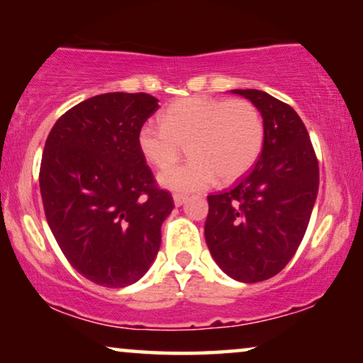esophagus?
<instances>
[{"instance_id":"34e87169","label":"esophagus","mask_w":363,"mask_h":363,"mask_svg":"<svg viewBox=\"0 0 363 363\" xmlns=\"http://www.w3.org/2000/svg\"><path fill=\"white\" fill-rule=\"evenodd\" d=\"M186 201H187V196H184V194H174V204H176L177 207L184 204Z\"/></svg>"}]
</instances>
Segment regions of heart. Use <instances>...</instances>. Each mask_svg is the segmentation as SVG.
<instances>
[{
    "mask_svg": "<svg viewBox=\"0 0 363 363\" xmlns=\"http://www.w3.org/2000/svg\"><path fill=\"white\" fill-rule=\"evenodd\" d=\"M265 143V123L260 109L249 99L191 96L171 103L161 123L143 124L138 147L157 169H167L187 145L191 162L159 176L166 189L196 192L211 187L220 177L234 182L255 166Z\"/></svg>",
    "mask_w": 363,
    "mask_h": 363,
    "instance_id": "obj_1",
    "label": "heart"
}]
</instances>
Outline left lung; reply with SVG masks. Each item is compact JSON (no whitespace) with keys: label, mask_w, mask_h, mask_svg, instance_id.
Masks as SVG:
<instances>
[{"label":"left lung","mask_w":363,"mask_h":363,"mask_svg":"<svg viewBox=\"0 0 363 363\" xmlns=\"http://www.w3.org/2000/svg\"><path fill=\"white\" fill-rule=\"evenodd\" d=\"M260 109L265 143L255 166L220 194L207 196L204 234L216 264L240 282L279 274L297 252L318 192V161L291 106L259 89H232Z\"/></svg>","instance_id":"8db88e82"}]
</instances>
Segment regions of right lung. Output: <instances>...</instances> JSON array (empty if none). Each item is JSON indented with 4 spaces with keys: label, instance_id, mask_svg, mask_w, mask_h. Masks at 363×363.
<instances>
[{
    "label": "right lung",
    "instance_id": "obj_1",
    "mask_svg": "<svg viewBox=\"0 0 363 363\" xmlns=\"http://www.w3.org/2000/svg\"><path fill=\"white\" fill-rule=\"evenodd\" d=\"M157 108L146 93L99 94L66 111L46 139V220L67 262L98 286H131L147 272L174 209L138 147Z\"/></svg>",
    "mask_w": 363,
    "mask_h": 363
}]
</instances>
